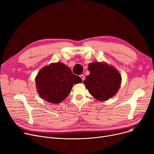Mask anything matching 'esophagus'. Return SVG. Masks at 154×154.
Segmentation results:
<instances>
[{
	"mask_svg": "<svg viewBox=\"0 0 154 154\" xmlns=\"http://www.w3.org/2000/svg\"><path fill=\"white\" fill-rule=\"evenodd\" d=\"M80 78H81V79H82V80H83V81H84V79H85V75L82 74V75H80Z\"/></svg>",
	"mask_w": 154,
	"mask_h": 154,
	"instance_id": "1",
	"label": "esophagus"
}]
</instances>
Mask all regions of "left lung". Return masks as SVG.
<instances>
[{"mask_svg":"<svg viewBox=\"0 0 154 154\" xmlns=\"http://www.w3.org/2000/svg\"><path fill=\"white\" fill-rule=\"evenodd\" d=\"M90 75L83 82L89 93L99 100H106L114 96L121 84L119 72L108 64L100 62L89 63Z\"/></svg>","mask_w":154,"mask_h":154,"instance_id":"left-lung-1","label":"left lung"}]
</instances>
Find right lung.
Segmentation results:
<instances>
[{"label":"right lung","instance_id":"right-lung-1","mask_svg":"<svg viewBox=\"0 0 154 154\" xmlns=\"http://www.w3.org/2000/svg\"><path fill=\"white\" fill-rule=\"evenodd\" d=\"M35 82L40 97L48 102L59 103L70 93L73 85L81 83L82 80L64 63L57 62L40 70Z\"/></svg>","mask_w":154,"mask_h":154}]
</instances>
